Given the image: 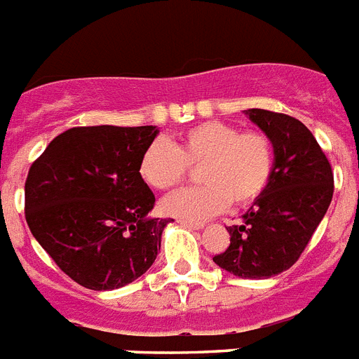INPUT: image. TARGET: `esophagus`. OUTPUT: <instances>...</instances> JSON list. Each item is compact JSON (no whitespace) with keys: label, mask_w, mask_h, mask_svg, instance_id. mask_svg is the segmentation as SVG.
Here are the masks:
<instances>
[{"label":"esophagus","mask_w":359,"mask_h":359,"mask_svg":"<svg viewBox=\"0 0 359 359\" xmlns=\"http://www.w3.org/2000/svg\"><path fill=\"white\" fill-rule=\"evenodd\" d=\"M183 226H191V229H203V223L201 222H191V219H180Z\"/></svg>","instance_id":"1"}]
</instances>
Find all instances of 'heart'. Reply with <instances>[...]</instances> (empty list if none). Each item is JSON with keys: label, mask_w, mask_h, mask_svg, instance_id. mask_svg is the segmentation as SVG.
<instances>
[{"label": "heart", "mask_w": 359, "mask_h": 359, "mask_svg": "<svg viewBox=\"0 0 359 359\" xmlns=\"http://www.w3.org/2000/svg\"><path fill=\"white\" fill-rule=\"evenodd\" d=\"M274 163V143L263 130L205 121L177 134L172 143H149L140 158V174L156 191H170L198 168L200 182L207 185L168 196L161 207L170 216L200 222L229 201L234 207L254 203L267 191Z\"/></svg>", "instance_id": "b5f03b06"}]
</instances>
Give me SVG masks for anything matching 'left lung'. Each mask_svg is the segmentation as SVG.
Here are the masks:
<instances>
[{
    "label": "left lung",
    "mask_w": 359,
    "mask_h": 359,
    "mask_svg": "<svg viewBox=\"0 0 359 359\" xmlns=\"http://www.w3.org/2000/svg\"><path fill=\"white\" fill-rule=\"evenodd\" d=\"M245 114L274 143V174L243 222L226 226L231 245L212 259L238 278L263 280L298 262L332 201L334 174L299 119L265 109Z\"/></svg>",
    "instance_id": "8db88e82"
}]
</instances>
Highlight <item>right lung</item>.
<instances>
[{"instance_id":"obj_1","label":"right lung","mask_w":359,"mask_h":359,"mask_svg":"<svg viewBox=\"0 0 359 359\" xmlns=\"http://www.w3.org/2000/svg\"><path fill=\"white\" fill-rule=\"evenodd\" d=\"M158 128L74 127L29 168L25 219L32 236L76 283L119 289L145 274L168 219L149 217L156 198L140 158Z\"/></svg>"}]
</instances>
